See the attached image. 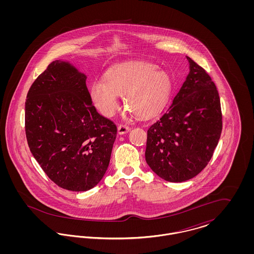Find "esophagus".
<instances>
[{
  "label": "esophagus",
  "instance_id": "34e87169",
  "mask_svg": "<svg viewBox=\"0 0 254 254\" xmlns=\"http://www.w3.org/2000/svg\"><path fill=\"white\" fill-rule=\"evenodd\" d=\"M117 129H118L119 134H126V133H127L130 130L129 127H127V125H119Z\"/></svg>",
  "mask_w": 254,
  "mask_h": 254
}]
</instances>
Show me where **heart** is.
<instances>
[{"mask_svg":"<svg viewBox=\"0 0 254 254\" xmlns=\"http://www.w3.org/2000/svg\"><path fill=\"white\" fill-rule=\"evenodd\" d=\"M172 83L169 74L157 65L136 62L109 69L105 80L95 79L90 86L91 99L105 116L119 108V95L129 114L148 118L158 113L169 100Z\"/></svg>","mask_w":254,"mask_h":254,"instance_id":"heart-1","label":"heart"}]
</instances>
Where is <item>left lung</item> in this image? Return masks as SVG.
Listing matches in <instances>:
<instances>
[{
	"label": "left lung",
	"mask_w": 254,
	"mask_h": 254,
	"mask_svg": "<svg viewBox=\"0 0 254 254\" xmlns=\"http://www.w3.org/2000/svg\"><path fill=\"white\" fill-rule=\"evenodd\" d=\"M190 73L171 106L147 130L145 161L159 177L187 181L205 169L222 132L216 85L187 56Z\"/></svg>",
	"instance_id": "8db88e82"
}]
</instances>
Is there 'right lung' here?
Here are the masks:
<instances>
[{
	"mask_svg": "<svg viewBox=\"0 0 254 254\" xmlns=\"http://www.w3.org/2000/svg\"><path fill=\"white\" fill-rule=\"evenodd\" d=\"M86 76L56 60L38 76L25 101V135L51 181L71 191L94 188L109 168L117 127L100 115Z\"/></svg>",
	"mask_w": 254,
	"mask_h": 254,
	"instance_id": "add662e5",
	"label": "right lung"
}]
</instances>
